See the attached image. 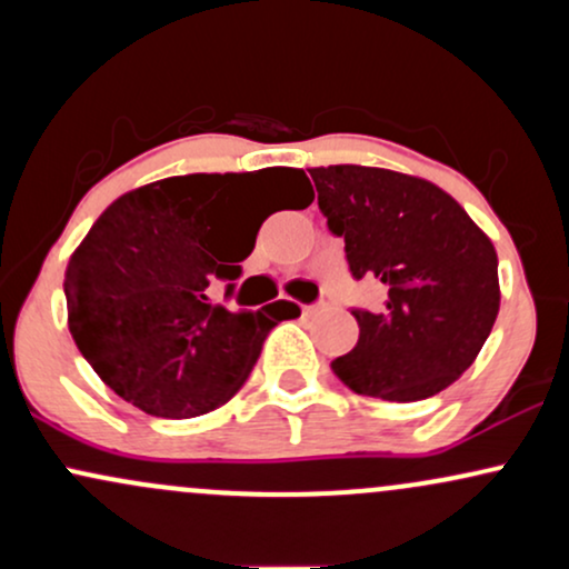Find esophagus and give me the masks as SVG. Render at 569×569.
<instances>
[{"label": "esophagus", "mask_w": 569, "mask_h": 569, "mask_svg": "<svg viewBox=\"0 0 569 569\" xmlns=\"http://www.w3.org/2000/svg\"><path fill=\"white\" fill-rule=\"evenodd\" d=\"M323 305H302V312H318Z\"/></svg>", "instance_id": "34e87169"}]
</instances>
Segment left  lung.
Segmentation results:
<instances>
[{"label":"left lung","instance_id":"obj_1","mask_svg":"<svg viewBox=\"0 0 569 569\" xmlns=\"http://www.w3.org/2000/svg\"><path fill=\"white\" fill-rule=\"evenodd\" d=\"M352 278H377L385 305L352 310L358 345L331 361L352 393L422 401L485 348L500 310L498 253L462 206L417 176L369 166L310 168Z\"/></svg>","mask_w":569,"mask_h":569}]
</instances>
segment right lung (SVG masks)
Returning <instances> with one entry per match:
<instances>
[{
  "label": "right lung",
  "instance_id": "add662e5",
  "mask_svg": "<svg viewBox=\"0 0 569 569\" xmlns=\"http://www.w3.org/2000/svg\"><path fill=\"white\" fill-rule=\"evenodd\" d=\"M267 189L297 208L316 198L299 168L189 173L117 198L71 253L69 331L84 361L117 396L152 417L187 420L219 409L243 388L272 326L299 316L286 299L230 310L213 280L240 278Z\"/></svg>",
  "mask_w": 569,
  "mask_h": 569
}]
</instances>
